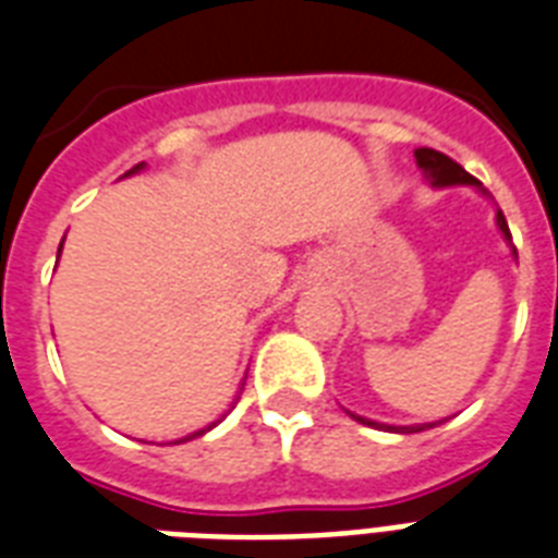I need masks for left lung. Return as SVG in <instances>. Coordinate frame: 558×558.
Segmentation results:
<instances>
[{
  "label": "left lung",
  "instance_id": "left-lung-1",
  "mask_svg": "<svg viewBox=\"0 0 558 558\" xmlns=\"http://www.w3.org/2000/svg\"><path fill=\"white\" fill-rule=\"evenodd\" d=\"M414 159H416V168L423 170L425 182L432 187H454V185H469L481 191L484 196L489 193L481 187L475 177H469L466 170L460 168L458 161L449 159V156H442V153L432 150V147H416L414 150ZM495 226L501 231V236L507 240V245L512 248V236H510V226H507V219H504L501 210H495ZM515 254V248H512ZM356 423L362 425H371V428H381V432H393V434H416V432H425V428H434V425L446 423V420H434V423H416V425H388V423H376V420H367V416H359V414H350Z\"/></svg>",
  "mask_w": 558,
  "mask_h": 558
}]
</instances>
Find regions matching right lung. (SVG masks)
I'll list each match as a JSON object with an SVG mask.
<instances>
[{"label": "right lung", "instance_id": "right-lung-1", "mask_svg": "<svg viewBox=\"0 0 558 558\" xmlns=\"http://www.w3.org/2000/svg\"><path fill=\"white\" fill-rule=\"evenodd\" d=\"M138 170H144V161H142V165H135L133 170H126L124 177H133V173H138ZM60 248H63V243H60ZM57 257H60V252H57ZM234 405H236V402H234ZM234 405H231V408H234ZM222 416H226V414H222ZM222 416H219V420H222ZM219 420H217V423H219ZM217 423H210V425H205V428H199V432H193V434H185V437H179V440H173V446H177V442L196 440V437H202V434H205V432H210V428H214V425H217Z\"/></svg>", "mask_w": 558, "mask_h": 558}]
</instances>
